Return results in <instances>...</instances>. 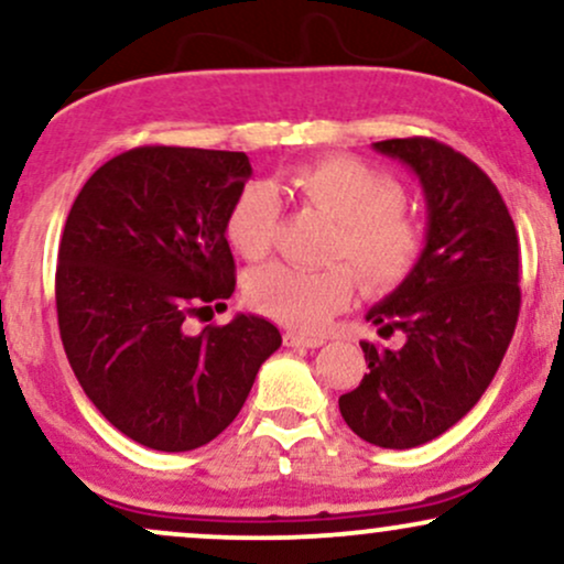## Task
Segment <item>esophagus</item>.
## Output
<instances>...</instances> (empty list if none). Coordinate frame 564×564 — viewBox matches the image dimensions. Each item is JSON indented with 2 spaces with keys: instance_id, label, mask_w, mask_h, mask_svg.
<instances>
[{
  "instance_id": "34e87169",
  "label": "esophagus",
  "mask_w": 564,
  "mask_h": 564,
  "mask_svg": "<svg viewBox=\"0 0 564 564\" xmlns=\"http://www.w3.org/2000/svg\"><path fill=\"white\" fill-rule=\"evenodd\" d=\"M323 336H307V334H300V332H286L283 334V345L286 347H310V349H315V347H321L323 345Z\"/></svg>"
}]
</instances>
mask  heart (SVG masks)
<instances>
[{"label": "heart", "mask_w": 564, "mask_h": 564, "mask_svg": "<svg viewBox=\"0 0 564 564\" xmlns=\"http://www.w3.org/2000/svg\"><path fill=\"white\" fill-rule=\"evenodd\" d=\"M278 191L294 193L334 223L332 260H347L373 294L398 289L424 254V228L403 209L405 193L392 177L358 159L323 156L294 166L278 185L249 183L230 200L225 238L243 260H260L273 246ZM358 276L345 262L302 270L273 262L246 281V300L257 313L289 328L318 332L352 302Z\"/></svg>", "instance_id": "obj_1"}]
</instances>
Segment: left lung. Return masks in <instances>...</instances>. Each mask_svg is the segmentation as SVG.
<instances>
[{
	"instance_id": "8db88e82",
	"label": "left lung",
	"mask_w": 564,
	"mask_h": 564,
	"mask_svg": "<svg viewBox=\"0 0 564 564\" xmlns=\"http://www.w3.org/2000/svg\"><path fill=\"white\" fill-rule=\"evenodd\" d=\"M419 177L426 243L411 275L373 304L379 334L360 341L368 373L341 394L349 430L379 448H416L451 430L494 381L520 315V241L507 204L475 161L430 138L373 142Z\"/></svg>"
}]
</instances>
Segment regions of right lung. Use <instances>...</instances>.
<instances>
[{"label": "right lung", "mask_w": 564, "mask_h": 564, "mask_svg": "<svg viewBox=\"0 0 564 564\" xmlns=\"http://www.w3.org/2000/svg\"><path fill=\"white\" fill-rule=\"evenodd\" d=\"M249 177L246 153L142 145L106 161L68 212L55 273L63 347L97 411L145 448L215 440L281 347L251 313L185 332L236 291L225 215Z\"/></svg>", "instance_id": "1"}]
</instances>
